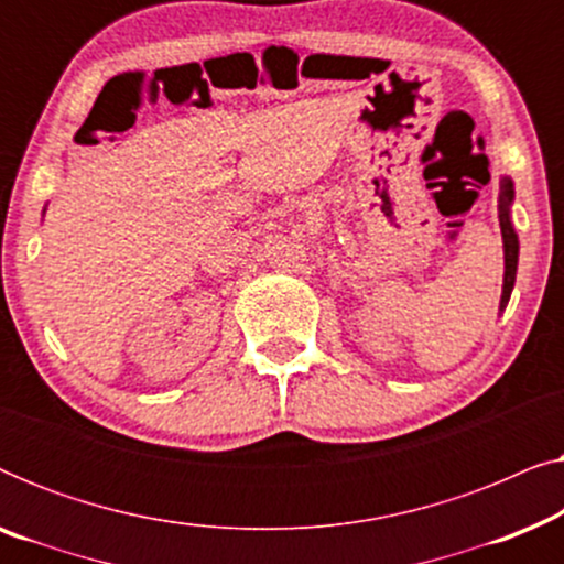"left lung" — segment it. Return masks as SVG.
I'll return each instance as SVG.
<instances>
[{
	"mask_svg": "<svg viewBox=\"0 0 564 564\" xmlns=\"http://www.w3.org/2000/svg\"><path fill=\"white\" fill-rule=\"evenodd\" d=\"M511 199H513V184L511 180H503V184H500V205H498L500 234H503V249H506V276H503V297H500V307L508 305V297H511V290L516 282V267H519V238H516L511 215H508Z\"/></svg>",
	"mask_w": 564,
	"mask_h": 564,
	"instance_id": "obj_1",
	"label": "left lung"
}]
</instances>
